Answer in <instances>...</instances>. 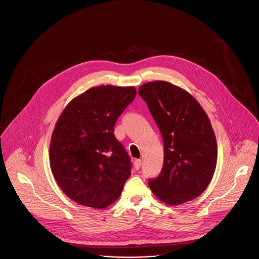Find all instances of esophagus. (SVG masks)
<instances>
[{"instance_id": "obj_1", "label": "esophagus", "mask_w": 259, "mask_h": 259, "mask_svg": "<svg viewBox=\"0 0 259 259\" xmlns=\"http://www.w3.org/2000/svg\"><path fill=\"white\" fill-rule=\"evenodd\" d=\"M134 166H135L136 169H140L141 166H142V160L141 159H136L134 161Z\"/></svg>"}]
</instances>
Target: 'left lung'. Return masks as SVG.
<instances>
[{
	"label": "left lung",
	"mask_w": 259,
	"mask_h": 259,
	"mask_svg": "<svg viewBox=\"0 0 259 259\" xmlns=\"http://www.w3.org/2000/svg\"><path fill=\"white\" fill-rule=\"evenodd\" d=\"M139 95L163 140V166L157 178L149 179L151 191L168 205L199 197L212 179L218 158L207 114L191 94L165 81L143 84Z\"/></svg>",
	"instance_id": "left-lung-1"
}]
</instances>
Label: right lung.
I'll use <instances>...</instances> for the list:
<instances>
[{
	"label": "right lung",
	"mask_w": 259,
	"mask_h": 259,
	"mask_svg": "<svg viewBox=\"0 0 259 259\" xmlns=\"http://www.w3.org/2000/svg\"><path fill=\"white\" fill-rule=\"evenodd\" d=\"M135 96L134 86L101 85L74 98L60 114L51 137L50 165L62 192L76 203L102 209L122 193L131 161L113 131Z\"/></svg>",
	"instance_id": "right-lung-1"
}]
</instances>
